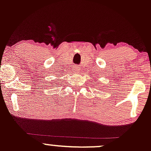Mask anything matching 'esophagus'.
<instances>
[{
    "mask_svg": "<svg viewBox=\"0 0 151 151\" xmlns=\"http://www.w3.org/2000/svg\"><path fill=\"white\" fill-rule=\"evenodd\" d=\"M74 72H76V73H77L79 71L78 68L76 67V66H75V68H74Z\"/></svg>",
    "mask_w": 151,
    "mask_h": 151,
    "instance_id": "obj_1",
    "label": "esophagus"
}]
</instances>
